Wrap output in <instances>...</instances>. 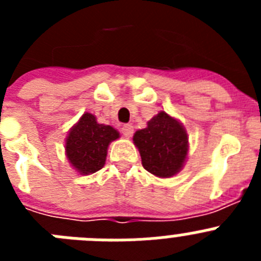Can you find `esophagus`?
Here are the masks:
<instances>
[{"label":"esophagus","mask_w":261,"mask_h":261,"mask_svg":"<svg viewBox=\"0 0 261 261\" xmlns=\"http://www.w3.org/2000/svg\"><path fill=\"white\" fill-rule=\"evenodd\" d=\"M121 133H123L124 137H126V138L132 137L133 126L130 125V124H124V125L121 126Z\"/></svg>","instance_id":"obj_1"}]
</instances>
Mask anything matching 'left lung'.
I'll return each instance as SVG.
<instances>
[{
    "label": "left lung",
    "mask_w": 261,
    "mask_h": 261,
    "mask_svg": "<svg viewBox=\"0 0 261 261\" xmlns=\"http://www.w3.org/2000/svg\"><path fill=\"white\" fill-rule=\"evenodd\" d=\"M146 171L170 177L180 171L188 153V136L176 119L161 111L133 136Z\"/></svg>",
    "instance_id": "1"
}]
</instances>
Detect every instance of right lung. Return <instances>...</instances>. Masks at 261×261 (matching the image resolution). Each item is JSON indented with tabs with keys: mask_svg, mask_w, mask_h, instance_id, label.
Here are the masks:
<instances>
[{
	"mask_svg": "<svg viewBox=\"0 0 261 261\" xmlns=\"http://www.w3.org/2000/svg\"><path fill=\"white\" fill-rule=\"evenodd\" d=\"M116 138V129L99 124L93 114L86 112L66 137V156L80 174H93L105 166L108 145Z\"/></svg>",
	"mask_w": 261,
	"mask_h": 261,
	"instance_id": "1",
	"label": "right lung"
}]
</instances>
